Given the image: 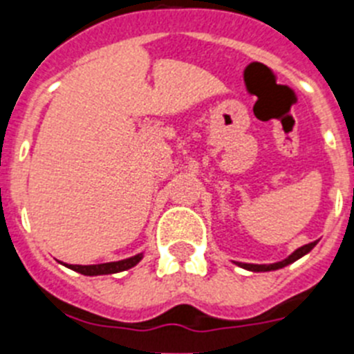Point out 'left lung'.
<instances>
[{
	"instance_id": "obj_1",
	"label": "left lung",
	"mask_w": 354,
	"mask_h": 354,
	"mask_svg": "<svg viewBox=\"0 0 354 354\" xmlns=\"http://www.w3.org/2000/svg\"><path fill=\"white\" fill-rule=\"evenodd\" d=\"M315 245H317V241H314V243H308V245H303L301 248L294 250V252L290 253L287 259H283V261H280V262H273V264H248V262H236V261H234V264L239 266V268H243V270L255 271V273H262V271H277V270H282V268H286V266L292 264V262H296L298 259L305 257L306 253L310 252Z\"/></svg>"
}]
</instances>
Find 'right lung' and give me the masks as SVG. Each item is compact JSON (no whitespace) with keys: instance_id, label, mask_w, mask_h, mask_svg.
<instances>
[{"instance_id":"right-lung-1","label":"right lung","mask_w":354,"mask_h":354,"mask_svg":"<svg viewBox=\"0 0 354 354\" xmlns=\"http://www.w3.org/2000/svg\"><path fill=\"white\" fill-rule=\"evenodd\" d=\"M143 259V253L138 255H133L129 259H124V261L117 262H104V264H92V266H80V264H68L72 271H77L81 274H86V277H97V274H113L120 273V271H126L134 268Z\"/></svg>"}]
</instances>
